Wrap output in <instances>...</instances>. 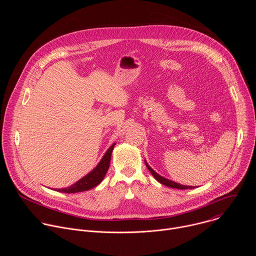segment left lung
I'll return each instance as SVG.
<instances>
[{"mask_svg": "<svg viewBox=\"0 0 256 256\" xmlns=\"http://www.w3.org/2000/svg\"><path fill=\"white\" fill-rule=\"evenodd\" d=\"M144 163H146V166H147V168L149 169V171H150V172L152 173V175L155 177V179H156L157 181H159L160 184H164V186H166L172 188H177V190H188V188L190 190V188H194V186H182V184H177V182H174V181H172V180H169V179H167V178H165V177L159 175L158 173H156V172L147 164V162L144 161Z\"/></svg>", "mask_w": 256, "mask_h": 256, "instance_id": "obj_1", "label": "left lung"}]
</instances>
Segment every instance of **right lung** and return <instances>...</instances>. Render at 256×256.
<instances>
[{
    "mask_svg": "<svg viewBox=\"0 0 256 256\" xmlns=\"http://www.w3.org/2000/svg\"><path fill=\"white\" fill-rule=\"evenodd\" d=\"M114 144H112L110 148H109L104 156L102 157L101 161L98 163V165L86 176L78 180L76 184L72 186L66 188H58L56 190L60 192H64V194H76V192H86L95 186H97L100 182L103 180L105 174L107 173V170L109 168V165H110V158H112V153L114 148Z\"/></svg>",
    "mask_w": 256,
    "mask_h": 256,
    "instance_id": "1",
    "label": "right lung"
}]
</instances>
